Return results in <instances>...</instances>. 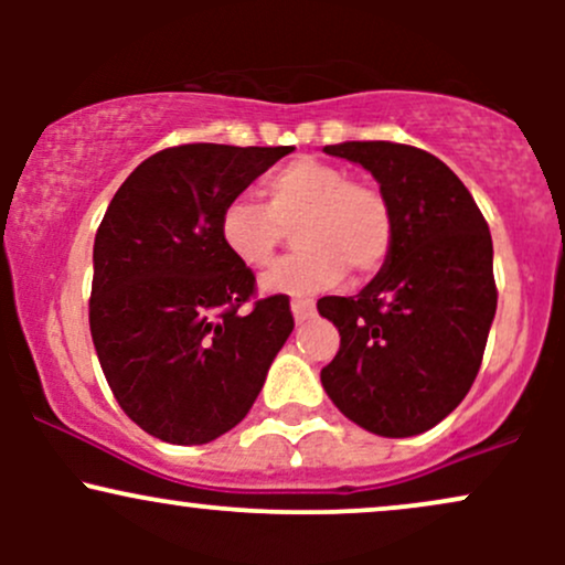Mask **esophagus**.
I'll use <instances>...</instances> for the list:
<instances>
[{"mask_svg": "<svg viewBox=\"0 0 565 565\" xmlns=\"http://www.w3.org/2000/svg\"><path fill=\"white\" fill-rule=\"evenodd\" d=\"M316 305L313 300H308V297H297V300H291V316H295L297 323L308 321L310 316H313Z\"/></svg>", "mask_w": 565, "mask_h": 565, "instance_id": "1", "label": "esophagus"}]
</instances>
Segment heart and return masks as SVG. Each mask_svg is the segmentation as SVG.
I'll return each mask as SVG.
<instances>
[{"instance_id":"1","label":"heart","mask_w":565,"mask_h":565,"mask_svg":"<svg viewBox=\"0 0 565 565\" xmlns=\"http://www.w3.org/2000/svg\"><path fill=\"white\" fill-rule=\"evenodd\" d=\"M265 204L236 193L220 210V238L238 263L265 268L276 255L284 225L295 223L300 249L260 278L270 295H313L345 276L385 263L393 244V212L374 185L319 159H295L263 183Z\"/></svg>"}]
</instances>
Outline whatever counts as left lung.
I'll list each match as a JSON object with an SVG mask.
<instances>
[{
	"label": "left lung",
	"instance_id": "left-lung-1",
	"mask_svg": "<svg viewBox=\"0 0 565 565\" xmlns=\"http://www.w3.org/2000/svg\"><path fill=\"white\" fill-rule=\"evenodd\" d=\"M323 151L372 172L391 204L393 244L359 295L319 300L340 332L321 385L374 436H419L449 417L481 369L497 313L489 225L433 153L385 140Z\"/></svg>",
	"mask_w": 565,
	"mask_h": 565
}]
</instances>
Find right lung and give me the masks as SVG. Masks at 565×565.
<instances>
[{
	"label": "right lung",
	"mask_w": 565,
	"mask_h": 565,
	"mask_svg": "<svg viewBox=\"0 0 565 565\" xmlns=\"http://www.w3.org/2000/svg\"><path fill=\"white\" fill-rule=\"evenodd\" d=\"M289 151L167 148L108 204L95 233L89 332L119 406L153 438L196 446L236 427L295 329L284 295L242 310L255 274L217 228L225 201Z\"/></svg>",
	"instance_id": "1"
}]
</instances>
